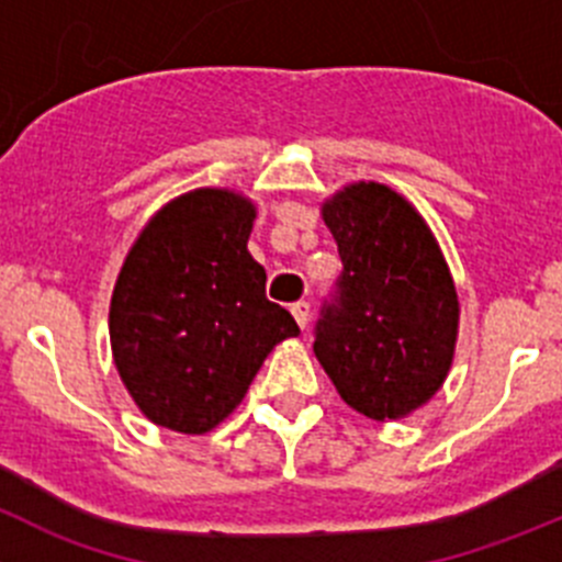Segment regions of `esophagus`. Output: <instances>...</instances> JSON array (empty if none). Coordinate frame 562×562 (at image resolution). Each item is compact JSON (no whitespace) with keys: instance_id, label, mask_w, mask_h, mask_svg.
Masks as SVG:
<instances>
[{"instance_id":"esophagus-1","label":"esophagus","mask_w":562,"mask_h":562,"mask_svg":"<svg viewBox=\"0 0 562 562\" xmlns=\"http://www.w3.org/2000/svg\"><path fill=\"white\" fill-rule=\"evenodd\" d=\"M290 312H292V317L297 319V325H301V328L306 330V325H308V317H312V306H308L306 301H297V303H292V306H290Z\"/></svg>"}]
</instances>
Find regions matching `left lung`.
Masks as SVG:
<instances>
[{
	"label": "left lung",
	"instance_id": "obj_1",
	"mask_svg": "<svg viewBox=\"0 0 562 562\" xmlns=\"http://www.w3.org/2000/svg\"><path fill=\"white\" fill-rule=\"evenodd\" d=\"M341 272L314 325V352L350 408L400 419L445 383L458 336V295L414 206L375 181L323 206Z\"/></svg>",
	"mask_w": 562,
	"mask_h": 562
}]
</instances>
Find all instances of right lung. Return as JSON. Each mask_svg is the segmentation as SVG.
<instances>
[{
    "mask_svg": "<svg viewBox=\"0 0 562 562\" xmlns=\"http://www.w3.org/2000/svg\"><path fill=\"white\" fill-rule=\"evenodd\" d=\"M254 206L228 190L176 198L143 228L110 306L115 367L143 414L206 432L239 405L267 352L297 336L248 254Z\"/></svg>",
    "mask_w": 562,
    "mask_h": 562,
    "instance_id": "right-lung-1",
    "label": "right lung"
}]
</instances>
